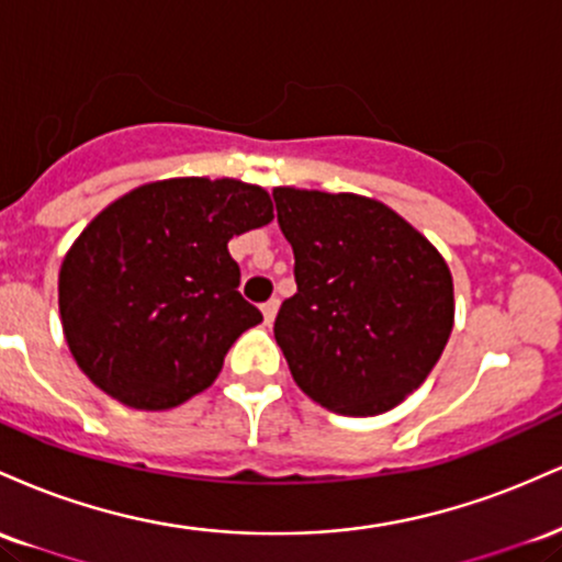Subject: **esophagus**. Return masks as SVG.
<instances>
[{"mask_svg":"<svg viewBox=\"0 0 562 562\" xmlns=\"http://www.w3.org/2000/svg\"><path fill=\"white\" fill-rule=\"evenodd\" d=\"M277 308H280V299H269V301L263 303V306H261V312H263V322H267V325H272V322H274V317H277Z\"/></svg>","mask_w":562,"mask_h":562,"instance_id":"34e87169","label":"esophagus"}]
</instances>
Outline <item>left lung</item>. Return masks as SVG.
<instances>
[{
	"label": "left lung",
	"mask_w": 562,
	"mask_h": 562,
	"mask_svg": "<svg viewBox=\"0 0 562 562\" xmlns=\"http://www.w3.org/2000/svg\"><path fill=\"white\" fill-rule=\"evenodd\" d=\"M272 198L299 285L274 319L290 375L338 415L393 409L420 389L449 340L447 261L378 200L293 187Z\"/></svg>",
	"instance_id": "left-lung-1"
}]
</instances>
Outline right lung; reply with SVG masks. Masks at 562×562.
<instances>
[{
	"mask_svg": "<svg viewBox=\"0 0 562 562\" xmlns=\"http://www.w3.org/2000/svg\"><path fill=\"white\" fill-rule=\"evenodd\" d=\"M274 218L237 179L137 187L81 232L60 267L68 348L97 389L134 409H169L214 383L261 312L240 295L227 243Z\"/></svg>",
	"mask_w": 562,
	"mask_h": 562,
	"instance_id": "right-lung-1",
	"label": "right lung"
}]
</instances>
